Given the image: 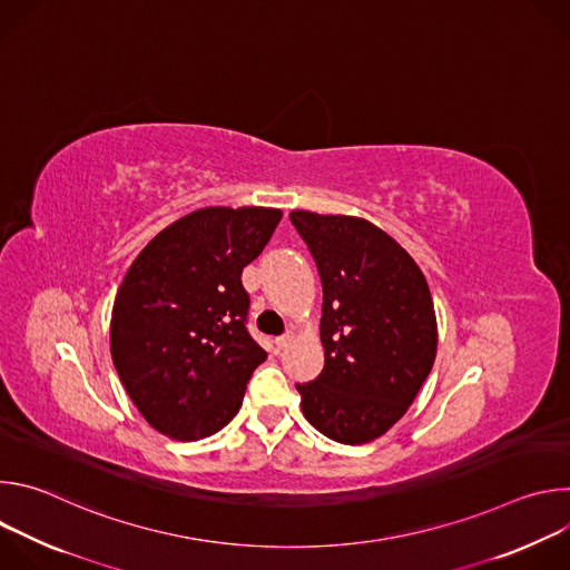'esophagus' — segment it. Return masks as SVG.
<instances>
[{
    "label": "esophagus",
    "instance_id": "34e87169",
    "mask_svg": "<svg viewBox=\"0 0 570 570\" xmlns=\"http://www.w3.org/2000/svg\"><path fill=\"white\" fill-rule=\"evenodd\" d=\"M293 341H295V332L291 330V332H286L284 336L275 338V345H277V350H286V347H288Z\"/></svg>",
    "mask_w": 570,
    "mask_h": 570
}]
</instances>
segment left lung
Listing matches in <instances>:
<instances>
[{
    "label": "left lung",
    "mask_w": 570,
    "mask_h": 570,
    "mask_svg": "<svg viewBox=\"0 0 570 570\" xmlns=\"http://www.w3.org/2000/svg\"><path fill=\"white\" fill-rule=\"evenodd\" d=\"M291 220L322 279L324 367L297 385L322 435L367 444L411 409L438 354V320L424 273L399 243L358 216L295 209Z\"/></svg>",
    "instance_id": "left-lung-1"
}]
</instances>
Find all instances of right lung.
Masks as SVG:
<instances>
[{
  "instance_id": "add662e5",
  "label": "right lung",
  "mask_w": 570,
  "mask_h": 570,
  "mask_svg": "<svg viewBox=\"0 0 570 570\" xmlns=\"http://www.w3.org/2000/svg\"><path fill=\"white\" fill-rule=\"evenodd\" d=\"M282 209L203 207L161 229L128 268L110 352L144 420L178 442L214 435L238 413L266 352L250 338L240 273Z\"/></svg>"
}]
</instances>
